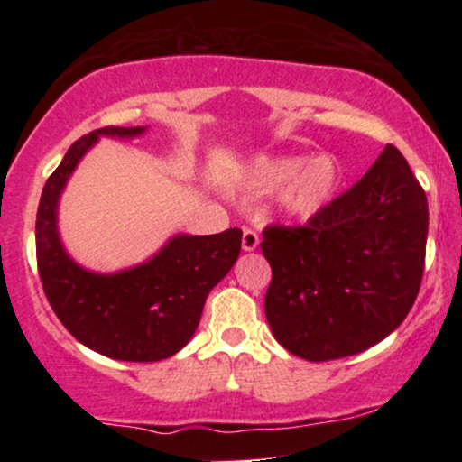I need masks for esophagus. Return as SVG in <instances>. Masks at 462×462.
I'll return each mask as SVG.
<instances>
[{
    "instance_id": "34e87169",
    "label": "esophagus",
    "mask_w": 462,
    "mask_h": 462,
    "mask_svg": "<svg viewBox=\"0 0 462 462\" xmlns=\"http://www.w3.org/2000/svg\"><path fill=\"white\" fill-rule=\"evenodd\" d=\"M258 243H261L258 232L252 230V227H245V230H243V238H241L243 249H245V252H254V249L258 247Z\"/></svg>"
}]
</instances>
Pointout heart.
<instances>
[{
    "label": "heart",
    "mask_w": 462,
    "mask_h": 462,
    "mask_svg": "<svg viewBox=\"0 0 462 462\" xmlns=\"http://www.w3.org/2000/svg\"><path fill=\"white\" fill-rule=\"evenodd\" d=\"M337 178V164L326 156L312 158L309 162L300 156H280L256 162L249 182L258 190L284 189L282 204L286 210L310 215L330 199Z\"/></svg>",
    "instance_id": "obj_1"
}]
</instances>
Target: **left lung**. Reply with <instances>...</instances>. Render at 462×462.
I'll use <instances>...</instances> for the list:
<instances>
[{
    "instance_id": "8db88e82",
    "label": "left lung",
    "mask_w": 462,
    "mask_h": 462,
    "mask_svg": "<svg viewBox=\"0 0 462 462\" xmlns=\"http://www.w3.org/2000/svg\"><path fill=\"white\" fill-rule=\"evenodd\" d=\"M428 199L406 158L386 145L352 189L306 226L272 224L264 315L295 356L323 363L380 343L415 304L426 264Z\"/></svg>"
}]
</instances>
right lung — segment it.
Instances as JSON below:
<instances>
[{
	"label": "right lung",
	"mask_w": 462,
	"mask_h": 462,
	"mask_svg": "<svg viewBox=\"0 0 462 462\" xmlns=\"http://www.w3.org/2000/svg\"><path fill=\"white\" fill-rule=\"evenodd\" d=\"M145 128H106L69 147L47 178L36 213V267L56 317L82 346L115 360L153 363L173 356L193 337L210 289L241 254L238 227L208 236H176L150 263L115 275L84 272L56 232L58 195L99 136H136Z\"/></svg>",
	"instance_id": "add662e5"
}]
</instances>
